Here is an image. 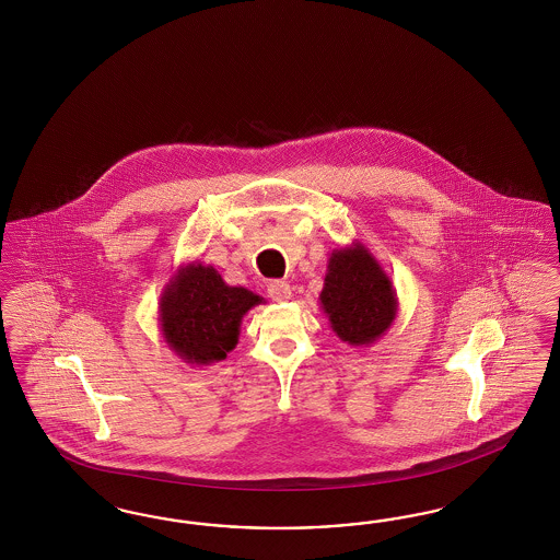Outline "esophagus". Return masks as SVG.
<instances>
[{
	"label": "esophagus",
	"instance_id": "esophagus-1",
	"mask_svg": "<svg viewBox=\"0 0 560 560\" xmlns=\"http://www.w3.org/2000/svg\"><path fill=\"white\" fill-rule=\"evenodd\" d=\"M269 295L275 302H289L293 293H291V285L288 281H272L269 285Z\"/></svg>",
	"mask_w": 560,
	"mask_h": 560
}]
</instances>
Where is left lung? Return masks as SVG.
Masks as SVG:
<instances>
[{"label": "left lung", "instance_id": "1", "mask_svg": "<svg viewBox=\"0 0 560 560\" xmlns=\"http://www.w3.org/2000/svg\"><path fill=\"white\" fill-rule=\"evenodd\" d=\"M318 300L332 332L351 347H372L398 314L390 277L361 242L330 253Z\"/></svg>", "mask_w": 560, "mask_h": 560}]
</instances>
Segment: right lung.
Wrapping results in <instances>:
<instances>
[{
  "label": "right lung",
  "instance_id": "1",
  "mask_svg": "<svg viewBox=\"0 0 560 560\" xmlns=\"http://www.w3.org/2000/svg\"><path fill=\"white\" fill-rule=\"evenodd\" d=\"M265 304L250 289L232 288L211 265L188 262L172 275L160 298V332L185 363L211 365L234 351L242 318Z\"/></svg>",
  "mask_w": 560,
  "mask_h": 560
}]
</instances>
